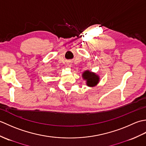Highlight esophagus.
I'll return each mask as SVG.
<instances>
[{
	"mask_svg": "<svg viewBox=\"0 0 146 146\" xmlns=\"http://www.w3.org/2000/svg\"><path fill=\"white\" fill-rule=\"evenodd\" d=\"M68 64V66H71V64Z\"/></svg>",
	"mask_w": 146,
	"mask_h": 146,
	"instance_id": "34e87169",
	"label": "esophagus"
}]
</instances>
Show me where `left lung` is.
<instances>
[{"label":"left lung","mask_w":146,"mask_h":146,"mask_svg":"<svg viewBox=\"0 0 146 146\" xmlns=\"http://www.w3.org/2000/svg\"><path fill=\"white\" fill-rule=\"evenodd\" d=\"M83 78L86 81V85L93 87L97 85L99 82V76L95 73L91 72L89 70H86L82 74Z\"/></svg>","instance_id":"8db88e82"}]
</instances>
